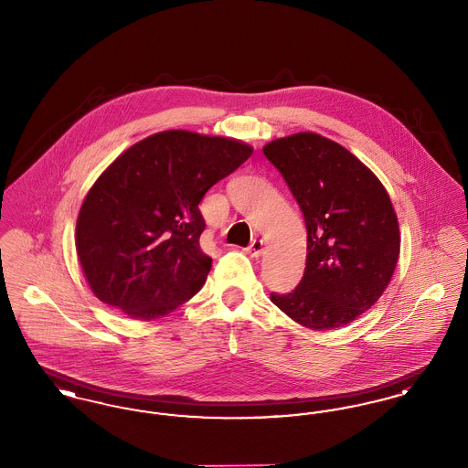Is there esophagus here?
I'll return each mask as SVG.
<instances>
[{
    "mask_svg": "<svg viewBox=\"0 0 468 468\" xmlns=\"http://www.w3.org/2000/svg\"><path fill=\"white\" fill-rule=\"evenodd\" d=\"M247 250V254L250 256V258H258L261 252H263V240H260V239H254L250 245L245 249Z\"/></svg>",
    "mask_w": 468,
    "mask_h": 468,
    "instance_id": "obj_1",
    "label": "esophagus"
}]
</instances>
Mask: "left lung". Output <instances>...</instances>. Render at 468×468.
<instances>
[{"label":"left lung","instance_id":"8db88e82","mask_svg":"<svg viewBox=\"0 0 468 468\" xmlns=\"http://www.w3.org/2000/svg\"><path fill=\"white\" fill-rule=\"evenodd\" d=\"M298 203L307 226L300 284L270 300L298 324L334 330L368 311L399 261L400 231L378 178L347 149L296 133L263 149Z\"/></svg>","mask_w":468,"mask_h":468}]
</instances>
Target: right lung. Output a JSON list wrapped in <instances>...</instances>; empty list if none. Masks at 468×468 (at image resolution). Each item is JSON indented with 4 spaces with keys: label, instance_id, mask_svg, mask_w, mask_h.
<instances>
[{
    "label": "right lung",
    "instance_id": "add662e5",
    "mask_svg": "<svg viewBox=\"0 0 468 468\" xmlns=\"http://www.w3.org/2000/svg\"><path fill=\"white\" fill-rule=\"evenodd\" d=\"M252 154L239 140L172 130L147 136L94 182L77 219V254L92 292L151 321L207 281L201 198Z\"/></svg>",
    "mask_w": 468,
    "mask_h": 468
}]
</instances>
